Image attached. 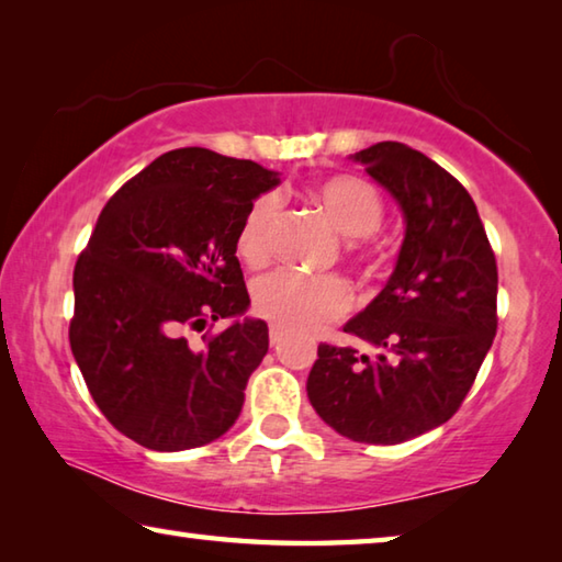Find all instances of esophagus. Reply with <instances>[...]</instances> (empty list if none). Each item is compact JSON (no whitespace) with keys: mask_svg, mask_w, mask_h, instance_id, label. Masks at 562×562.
Returning a JSON list of instances; mask_svg holds the SVG:
<instances>
[{"mask_svg":"<svg viewBox=\"0 0 562 562\" xmlns=\"http://www.w3.org/2000/svg\"><path fill=\"white\" fill-rule=\"evenodd\" d=\"M282 341V331H280V327H270V345L272 347H278Z\"/></svg>","mask_w":562,"mask_h":562,"instance_id":"esophagus-1","label":"esophagus"}]
</instances>
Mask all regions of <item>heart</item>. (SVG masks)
<instances>
[{
	"instance_id": "obj_1",
	"label": "heart",
	"mask_w": 562,
	"mask_h": 562,
	"mask_svg": "<svg viewBox=\"0 0 562 562\" xmlns=\"http://www.w3.org/2000/svg\"><path fill=\"white\" fill-rule=\"evenodd\" d=\"M315 201L341 233L351 235L347 250L359 260H372L374 235L384 223L386 205L369 180L349 173L329 176L312 188ZM280 221V198L260 193L245 207L237 225L235 252L247 268L270 260ZM351 290L339 274H302L278 270L252 284V310L270 325L288 331H312L347 315Z\"/></svg>"
}]
</instances>
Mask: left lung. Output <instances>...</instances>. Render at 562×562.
I'll return each instance as SVG.
<instances>
[{"label":"left lung","instance_id":"8db88e82","mask_svg":"<svg viewBox=\"0 0 562 562\" xmlns=\"http://www.w3.org/2000/svg\"><path fill=\"white\" fill-rule=\"evenodd\" d=\"M392 193L406 235L386 288L322 341L307 376L315 412L359 443H402L459 412L498 329V268L473 198L429 156L382 140L351 156Z\"/></svg>","mask_w":562,"mask_h":562}]
</instances>
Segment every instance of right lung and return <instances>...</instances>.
<instances>
[{
    "label": "right lung",
    "mask_w": 562,
    "mask_h": 562,
    "mask_svg": "<svg viewBox=\"0 0 562 562\" xmlns=\"http://www.w3.org/2000/svg\"><path fill=\"white\" fill-rule=\"evenodd\" d=\"M278 173L207 148L158 156L103 205L74 268L69 341L89 394L113 429L154 451L223 436L268 355V325L250 304L235 235Z\"/></svg>",
    "instance_id": "add662e5"
}]
</instances>
